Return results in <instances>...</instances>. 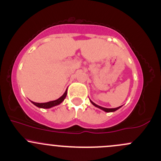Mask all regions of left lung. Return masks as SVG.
<instances>
[{"mask_svg": "<svg viewBox=\"0 0 161 161\" xmlns=\"http://www.w3.org/2000/svg\"><path fill=\"white\" fill-rule=\"evenodd\" d=\"M90 102H91V103L92 104V105H94V106L98 108H100V109H102V110H103L104 112H115V111H117L118 109H119L121 107V106H119V107H118V108H103V107H102V106H99V105H96V104H95L94 102H92V101L90 100Z\"/></svg>", "mask_w": 161, "mask_h": 161, "instance_id": "left-lung-1", "label": "left lung"}]
</instances>
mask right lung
Segmentation results:
<instances>
[{
  "mask_svg": "<svg viewBox=\"0 0 161 161\" xmlns=\"http://www.w3.org/2000/svg\"><path fill=\"white\" fill-rule=\"evenodd\" d=\"M66 95H67V89L64 92V94L62 95L60 98H59L58 99H56V100L50 101V102H45V103H37V102H32V101H31V102L33 104V105H36V106L38 108H50L54 107V106H56V105H59V104H61L62 102L64 101L65 98H66Z\"/></svg>",
  "mask_w": 161,
  "mask_h": 161,
  "instance_id": "1",
  "label": "right lung"
}]
</instances>
